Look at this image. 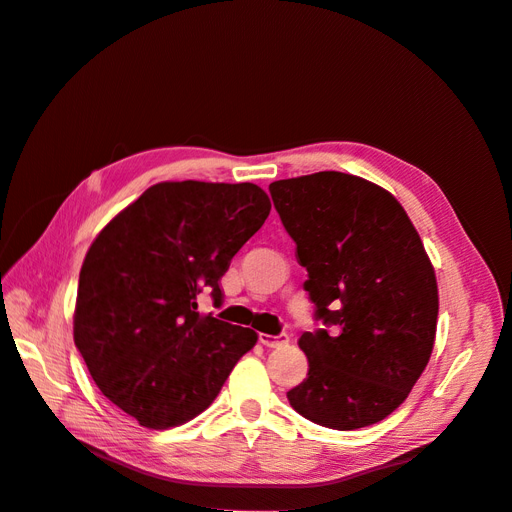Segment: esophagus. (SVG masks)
<instances>
[{
    "mask_svg": "<svg viewBox=\"0 0 512 512\" xmlns=\"http://www.w3.org/2000/svg\"><path fill=\"white\" fill-rule=\"evenodd\" d=\"M260 344L265 348H280V346H286L288 344V335L282 333V335H269V333H260L258 335Z\"/></svg>",
    "mask_w": 512,
    "mask_h": 512,
    "instance_id": "34e87169",
    "label": "esophagus"
}]
</instances>
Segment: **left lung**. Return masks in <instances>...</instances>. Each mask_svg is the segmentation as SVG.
<instances>
[{"label":"left lung","instance_id":"1","mask_svg":"<svg viewBox=\"0 0 512 512\" xmlns=\"http://www.w3.org/2000/svg\"><path fill=\"white\" fill-rule=\"evenodd\" d=\"M307 269L318 329L290 406L322 427L374 425L404 404L436 342L438 282L408 213L367 179L322 170L269 185Z\"/></svg>","mask_w":512,"mask_h":512}]
</instances>
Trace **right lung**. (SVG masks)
I'll return each mask as SVG.
<instances>
[{
  "mask_svg": "<svg viewBox=\"0 0 512 512\" xmlns=\"http://www.w3.org/2000/svg\"><path fill=\"white\" fill-rule=\"evenodd\" d=\"M269 211L254 183L162 181L91 243L74 344L104 397L138 425L192 421L256 346V331L200 314L198 294L222 301L220 277Z\"/></svg>",
  "mask_w": 512,
  "mask_h": 512,
  "instance_id": "right-lung-1",
  "label": "right lung"
}]
</instances>
